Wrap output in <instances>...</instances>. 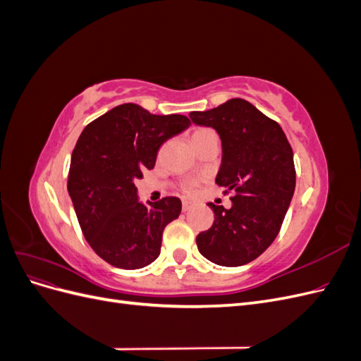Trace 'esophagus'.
Masks as SVG:
<instances>
[{
	"mask_svg": "<svg viewBox=\"0 0 361 361\" xmlns=\"http://www.w3.org/2000/svg\"><path fill=\"white\" fill-rule=\"evenodd\" d=\"M190 209H191V203L183 202V203H182V211L187 212V211H190Z\"/></svg>",
	"mask_w": 361,
	"mask_h": 361,
	"instance_id": "esophagus-1",
	"label": "esophagus"
}]
</instances>
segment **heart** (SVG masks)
Here are the masks:
<instances>
[{
    "label": "heart",
    "instance_id": "heart-1",
    "mask_svg": "<svg viewBox=\"0 0 361 361\" xmlns=\"http://www.w3.org/2000/svg\"><path fill=\"white\" fill-rule=\"evenodd\" d=\"M209 133H212L211 129H207V128H200V129H197L195 130V133L192 134V138L194 137H200V135H204V134H209ZM194 191H195V185H187V188H185V192L187 194H194Z\"/></svg>",
    "mask_w": 361,
    "mask_h": 361
}]
</instances>
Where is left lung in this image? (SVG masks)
Listing matches in <instances>:
<instances>
[{"label":"left lung","mask_w":361,"mask_h":361,"mask_svg":"<svg viewBox=\"0 0 361 361\" xmlns=\"http://www.w3.org/2000/svg\"><path fill=\"white\" fill-rule=\"evenodd\" d=\"M190 118L220 135L223 157L215 182L235 194L231 209L209 203L214 224L195 243L216 265H245L272 244L285 220L295 191L292 147L277 122L239 97L192 111Z\"/></svg>","instance_id":"1"}]
</instances>
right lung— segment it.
Returning a JSON list of instances; mask_svg holds the SVG:
<instances>
[{
  "mask_svg": "<svg viewBox=\"0 0 361 361\" xmlns=\"http://www.w3.org/2000/svg\"><path fill=\"white\" fill-rule=\"evenodd\" d=\"M180 114H150L123 104L87 125L72 152L68 191L84 238L94 253L122 269L152 264L162 232L182 209L178 197L143 204L135 179L154 169L164 141L190 126Z\"/></svg>",
  "mask_w": 361,
  "mask_h": 361,
  "instance_id": "right-lung-1",
  "label": "right lung"
}]
</instances>
